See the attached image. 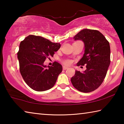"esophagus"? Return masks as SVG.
<instances>
[{
  "mask_svg": "<svg viewBox=\"0 0 124 124\" xmlns=\"http://www.w3.org/2000/svg\"><path fill=\"white\" fill-rule=\"evenodd\" d=\"M67 69H68V67H66V66L63 67V70H67Z\"/></svg>",
  "mask_w": 124,
  "mask_h": 124,
  "instance_id": "1",
  "label": "esophagus"
}]
</instances>
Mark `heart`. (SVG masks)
I'll use <instances>...</instances> for the list:
<instances>
[{
  "instance_id": "obj_1",
  "label": "heart",
  "mask_w": 124,
  "mask_h": 124,
  "mask_svg": "<svg viewBox=\"0 0 124 124\" xmlns=\"http://www.w3.org/2000/svg\"><path fill=\"white\" fill-rule=\"evenodd\" d=\"M71 62L70 61H66L64 62V63L66 64H70Z\"/></svg>"
}]
</instances>
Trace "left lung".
Listing matches in <instances>:
<instances>
[{
  "mask_svg": "<svg viewBox=\"0 0 124 124\" xmlns=\"http://www.w3.org/2000/svg\"><path fill=\"white\" fill-rule=\"evenodd\" d=\"M73 39L84 44V54L77 65H86V70L83 72L75 70L71 82L80 91H93L102 84L106 76L110 62L109 43L99 31L89 29L80 31Z\"/></svg>",
  "mask_w": 124,
  "mask_h": 124,
  "instance_id": "obj_1",
  "label": "left lung"
}]
</instances>
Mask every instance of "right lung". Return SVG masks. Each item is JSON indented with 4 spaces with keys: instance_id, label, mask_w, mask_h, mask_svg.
<instances>
[{
    "instance_id": "right-lung-1",
    "label": "right lung",
    "mask_w": 124,
    "mask_h": 124,
    "mask_svg": "<svg viewBox=\"0 0 124 124\" xmlns=\"http://www.w3.org/2000/svg\"><path fill=\"white\" fill-rule=\"evenodd\" d=\"M61 47L44 38L29 35L20 43L17 58L23 79L31 89L44 91L55 84L62 66L54 62L52 66L44 64L45 60L53 56Z\"/></svg>"
}]
</instances>
